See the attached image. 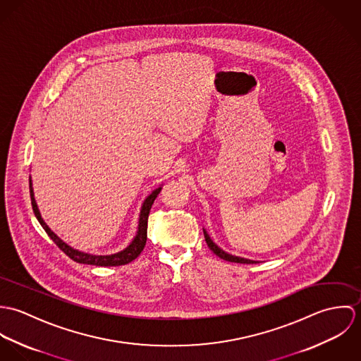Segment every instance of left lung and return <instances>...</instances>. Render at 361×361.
<instances>
[{"label": "left lung", "instance_id": "1", "mask_svg": "<svg viewBox=\"0 0 361 361\" xmlns=\"http://www.w3.org/2000/svg\"><path fill=\"white\" fill-rule=\"evenodd\" d=\"M204 238H206L207 245H208V247L212 250V253H214V255H216L218 257L225 259V261H231V262H240V264H255V262H257V261H253V259L235 257V256H231V255L225 253L224 250H221V249H219V247H218V246H216V245L209 239V236L207 235L206 231H204Z\"/></svg>", "mask_w": 361, "mask_h": 361}]
</instances>
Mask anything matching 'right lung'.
Here are the masks:
<instances>
[{
    "mask_svg": "<svg viewBox=\"0 0 361 361\" xmlns=\"http://www.w3.org/2000/svg\"><path fill=\"white\" fill-rule=\"evenodd\" d=\"M30 199H32V207H33V212L36 215V218L39 219L40 225L44 228V231L47 232V235L52 239V242L68 256L69 258H72L73 261L76 262H80V264H90V265H99V267H115V265H125V264H129L130 261H133L135 258L139 257V255L143 252L145 246H146V242H147V222H149V214H150V209L154 203L155 197L158 196V193L161 192V188H158L157 190H154L145 202L143 208H142V212H140V219H139V231H137V235L135 238V240L132 242V245L129 247H126L123 252L121 253H116V255H112V256H90V255H86V253H80L78 250H73L72 247H69L68 245H65L51 229L46 225V222L42 219L40 216V212H39V208L37 204L35 202V197H33V190H32V180H30Z\"/></svg>",
    "mask_w": 361,
    "mask_h": 361,
    "instance_id": "add662e5",
    "label": "right lung"
}]
</instances>
